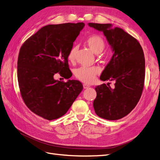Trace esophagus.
Returning a JSON list of instances; mask_svg holds the SVG:
<instances>
[{"mask_svg":"<svg viewBox=\"0 0 160 160\" xmlns=\"http://www.w3.org/2000/svg\"><path fill=\"white\" fill-rule=\"evenodd\" d=\"M89 85H87V84H83V88L84 89H88L89 88Z\"/></svg>","mask_w":160,"mask_h":160,"instance_id":"esophagus-1","label":"esophagus"}]
</instances>
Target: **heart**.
I'll return each mask as SVG.
<instances>
[{
  "mask_svg": "<svg viewBox=\"0 0 160 160\" xmlns=\"http://www.w3.org/2000/svg\"><path fill=\"white\" fill-rule=\"evenodd\" d=\"M86 44L88 45L91 51L95 54L98 55L103 51L105 47V42L103 38L99 36L93 35L88 38L86 41ZM77 52V47H72L69 52L68 59L69 61H74L75 59ZM100 72L98 67H80L74 71V74L76 78L85 83H91Z\"/></svg>",
  "mask_w": 160,
  "mask_h": 160,
  "instance_id": "heart-1",
  "label": "heart"
}]
</instances>
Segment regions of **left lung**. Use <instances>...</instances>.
<instances>
[{
  "label": "left lung",
  "mask_w": 160,
  "mask_h": 160,
  "mask_svg": "<svg viewBox=\"0 0 160 160\" xmlns=\"http://www.w3.org/2000/svg\"><path fill=\"white\" fill-rule=\"evenodd\" d=\"M103 32L113 54L100 76L101 81H114L113 88L97 86L93 101L95 113L108 120L126 116L141 98L145 79V59L142 46L134 37L111 24L88 23Z\"/></svg>",
  "instance_id": "1"
}]
</instances>
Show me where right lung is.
Listing matches in <instances>:
<instances>
[{
	"instance_id": "right-lung-1",
	"label": "right lung",
	"mask_w": 160,
	"mask_h": 160,
	"mask_svg": "<svg viewBox=\"0 0 160 160\" xmlns=\"http://www.w3.org/2000/svg\"><path fill=\"white\" fill-rule=\"evenodd\" d=\"M84 26L83 22L45 26L21 47L17 62L21 94L28 108L42 118L64 115L83 90L80 81L62 82L54 75L59 72L70 78L68 54Z\"/></svg>"
}]
</instances>
